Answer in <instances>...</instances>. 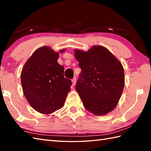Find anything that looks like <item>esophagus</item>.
<instances>
[{
    "label": "esophagus",
    "instance_id": "34e87169",
    "mask_svg": "<svg viewBox=\"0 0 151 151\" xmlns=\"http://www.w3.org/2000/svg\"><path fill=\"white\" fill-rule=\"evenodd\" d=\"M76 78H73V79H72V83H73V86H75V84H76Z\"/></svg>",
    "mask_w": 151,
    "mask_h": 151
}]
</instances>
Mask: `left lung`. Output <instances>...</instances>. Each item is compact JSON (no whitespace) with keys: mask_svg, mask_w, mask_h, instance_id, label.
<instances>
[{"mask_svg":"<svg viewBox=\"0 0 151 151\" xmlns=\"http://www.w3.org/2000/svg\"><path fill=\"white\" fill-rule=\"evenodd\" d=\"M82 71L76 84L86 109L96 116L107 114L116 107L125 85L122 63L101 45L87 51L74 50Z\"/></svg>","mask_w":151,"mask_h":151,"instance_id":"8db88e82","label":"left lung"}]
</instances>
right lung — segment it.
<instances>
[{
  "instance_id": "1",
  "label": "right lung",
  "mask_w": 151,
  "mask_h": 151,
  "mask_svg": "<svg viewBox=\"0 0 151 151\" xmlns=\"http://www.w3.org/2000/svg\"><path fill=\"white\" fill-rule=\"evenodd\" d=\"M65 49L60 51L63 52ZM59 52L49 46L38 48L21 72L22 91L30 106L38 113L50 114L64 106L71 90V80L64 76V68L57 60Z\"/></svg>"
}]
</instances>
